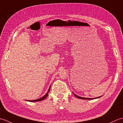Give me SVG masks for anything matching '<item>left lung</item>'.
<instances>
[{"mask_svg": "<svg viewBox=\"0 0 123 123\" xmlns=\"http://www.w3.org/2000/svg\"><path fill=\"white\" fill-rule=\"evenodd\" d=\"M74 95L75 97H77V98H79V99H94V98H83V97H79V96H77V95H75V94H74Z\"/></svg>", "mask_w": 123, "mask_h": 123, "instance_id": "left-lung-1", "label": "left lung"}]
</instances>
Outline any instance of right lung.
Masks as SVG:
<instances>
[{"instance_id":"right-lung-1","label":"right lung","mask_w":123,"mask_h":123,"mask_svg":"<svg viewBox=\"0 0 123 123\" xmlns=\"http://www.w3.org/2000/svg\"><path fill=\"white\" fill-rule=\"evenodd\" d=\"M50 87H51V86L50 87H49V90H48V92H47V93L46 94V95H45V96H44L43 97H42V98H40V99H36V100H28V101H31V102H34V101H41V100H44V99H45L46 98V97L48 96V93L49 92V90H50Z\"/></svg>"}]
</instances>
